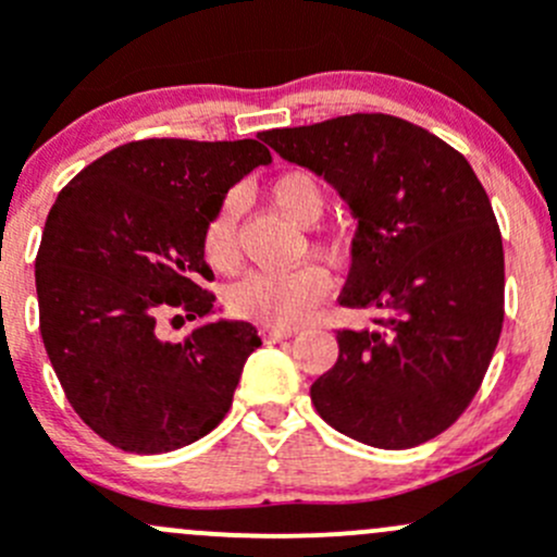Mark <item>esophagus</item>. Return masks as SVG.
Wrapping results in <instances>:
<instances>
[{"instance_id": "obj_1", "label": "esophagus", "mask_w": 557, "mask_h": 557, "mask_svg": "<svg viewBox=\"0 0 557 557\" xmlns=\"http://www.w3.org/2000/svg\"><path fill=\"white\" fill-rule=\"evenodd\" d=\"M294 334H296V329H280V325H263V329H261L263 342H269V345H272V342L290 339Z\"/></svg>"}]
</instances>
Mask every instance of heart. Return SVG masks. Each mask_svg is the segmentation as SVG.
<instances>
[{
	"label": "heart",
	"mask_w": 557,
	"mask_h": 557,
	"mask_svg": "<svg viewBox=\"0 0 557 557\" xmlns=\"http://www.w3.org/2000/svg\"><path fill=\"white\" fill-rule=\"evenodd\" d=\"M269 201L296 226H312L325 210V188L312 172L290 170L277 174L267 188ZM207 263L228 274L239 267L237 199L221 201L201 232ZM331 294V274L320 263H301L290 272H256L226 290L228 312L263 325H296L312 314Z\"/></svg>",
	"instance_id": "b5f03b06"
}]
</instances>
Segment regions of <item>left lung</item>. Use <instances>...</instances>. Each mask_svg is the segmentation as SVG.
Segmentation results:
<instances>
[{"mask_svg": "<svg viewBox=\"0 0 557 557\" xmlns=\"http://www.w3.org/2000/svg\"><path fill=\"white\" fill-rule=\"evenodd\" d=\"M258 137L329 180L358 218L336 331L339 358L310 387L320 418L383 450L434 440L480 391L504 325V247L469 161L404 117L356 112Z\"/></svg>", "mask_w": 557, "mask_h": 557, "instance_id": "left-lung-1", "label": "left lung"}]
</instances>
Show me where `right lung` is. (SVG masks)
I'll use <instances>...</instances> for the list:
<instances>
[{
	"mask_svg": "<svg viewBox=\"0 0 557 557\" xmlns=\"http://www.w3.org/2000/svg\"><path fill=\"white\" fill-rule=\"evenodd\" d=\"M258 139H139L61 188L39 243V334L83 423L117 450L156 455L210 434L261 345L245 320L166 339L161 320L215 310L201 232L234 183L269 164Z\"/></svg>",
	"mask_w": 557,
	"mask_h": 557,
	"instance_id": "add662e5",
	"label": "right lung"
}]
</instances>
